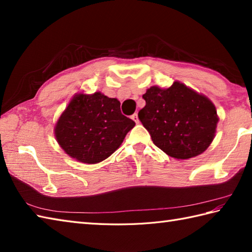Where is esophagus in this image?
Segmentation results:
<instances>
[{
    "label": "esophagus",
    "mask_w": 252,
    "mask_h": 252,
    "mask_svg": "<svg viewBox=\"0 0 252 252\" xmlns=\"http://www.w3.org/2000/svg\"><path fill=\"white\" fill-rule=\"evenodd\" d=\"M132 119L133 120H134L136 123H138V122H140V120H138V116H137V114H136V112H135V114L134 115H132Z\"/></svg>",
    "instance_id": "34e87169"
}]
</instances>
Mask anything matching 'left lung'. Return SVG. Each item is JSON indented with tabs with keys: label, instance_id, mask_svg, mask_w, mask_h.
I'll list each match as a JSON object with an SVG mask.
<instances>
[{
	"label": "left lung",
	"instance_id": "8db88e82",
	"mask_svg": "<svg viewBox=\"0 0 252 252\" xmlns=\"http://www.w3.org/2000/svg\"><path fill=\"white\" fill-rule=\"evenodd\" d=\"M138 119L155 145L170 157L189 159L202 154L215 138L219 117L205 95L175 81L170 88H149Z\"/></svg>",
	"mask_w": 252,
	"mask_h": 252
}]
</instances>
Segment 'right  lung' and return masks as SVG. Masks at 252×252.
<instances>
[{
	"mask_svg": "<svg viewBox=\"0 0 252 252\" xmlns=\"http://www.w3.org/2000/svg\"><path fill=\"white\" fill-rule=\"evenodd\" d=\"M135 122L123 116L120 101L100 92L76 94L55 126L57 143L83 163H98L122 144Z\"/></svg>",
	"mask_w": 252,
	"mask_h": 252,
	"instance_id": "obj_1",
	"label": "right lung"
}]
</instances>
